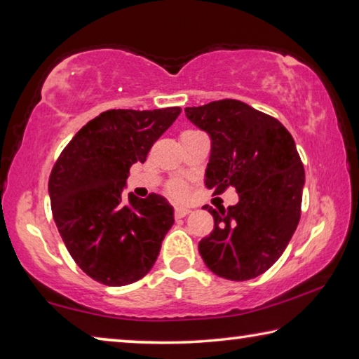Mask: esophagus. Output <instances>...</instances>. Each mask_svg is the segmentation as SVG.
Returning a JSON list of instances; mask_svg holds the SVG:
<instances>
[{"mask_svg": "<svg viewBox=\"0 0 359 359\" xmlns=\"http://www.w3.org/2000/svg\"><path fill=\"white\" fill-rule=\"evenodd\" d=\"M190 212H191V209L184 208V205H175V209H174V215L177 217V218H184V217H187L188 214H190Z\"/></svg>", "mask_w": 359, "mask_h": 359, "instance_id": "esophagus-1", "label": "esophagus"}]
</instances>
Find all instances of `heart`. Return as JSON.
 <instances>
[{
    "instance_id": "b5f03b06",
    "label": "heart",
    "mask_w": 359,
    "mask_h": 359,
    "mask_svg": "<svg viewBox=\"0 0 359 359\" xmlns=\"http://www.w3.org/2000/svg\"><path fill=\"white\" fill-rule=\"evenodd\" d=\"M185 185L180 184V182H175V184H172L171 187H169V193L172 194V196L175 198H182L185 194Z\"/></svg>"
}]
</instances>
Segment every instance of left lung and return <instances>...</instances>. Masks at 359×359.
Instances as JSON below:
<instances>
[{"label": "left lung", "instance_id": "left-lung-1", "mask_svg": "<svg viewBox=\"0 0 359 359\" xmlns=\"http://www.w3.org/2000/svg\"><path fill=\"white\" fill-rule=\"evenodd\" d=\"M185 115L210 137L205 187L239 194L228 209L209 208L215 224L199 253L218 277L250 280L280 258L299 223L306 174L294 139L277 118L238 100L185 107Z\"/></svg>", "mask_w": 359, "mask_h": 359}]
</instances>
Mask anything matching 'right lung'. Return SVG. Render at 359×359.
Masks as SVG:
<instances>
[{"instance_id": "add662e5", "label": "right lung", "mask_w": 359, "mask_h": 359, "mask_svg": "<svg viewBox=\"0 0 359 359\" xmlns=\"http://www.w3.org/2000/svg\"><path fill=\"white\" fill-rule=\"evenodd\" d=\"M180 107L112 109L79 130L48 179L53 220L77 266L93 280L123 287L154 267L174 224L161 194H123L130 168L179 117Z\"/></svg>"}]
</instances>
